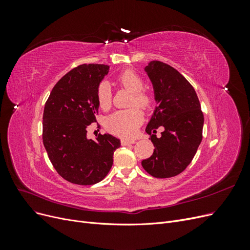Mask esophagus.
<instances>
[{
    "label": "esophagus",
    "instance_id": "34e87169",
    "mask_svg": "<svg viewBox=\"0 0 250 250\" xmlns=\"http://www.w3.org/2000/svg\"><path fill=\"white\" fill-rule=\"evenodd\" d=\"M121 143H122L123 146H127V145H130V144H134L135 140H132V139H122Z\"/></svg>",
    "mask_w": 250,
    "mask_h": 250
}]
</instances>
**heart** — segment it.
Masks as SVG:
<instances>
[{"label": "heart", "mask_w": 250, "mask_h": 250, "mask_svg": "<svg viewBox=\"0 0 250 250\" xmlns=\"http://www.w3.org/2000/svg\"><path fill=\"white\" fill-rule=\"evenodd\" d=\"M118 82L127 89L133 93L131 105H139L142 108H149L151 105V98L148 94L143 92L144 81L138 73L132 70H125L121 73ZM97 100L100 107L106 109L111 104V89L109 83L101 82L97 88ZM143 122V115L139 108H131L125 110H117L105 121L106 128L116 134L122 137H131L138 130V127Z\"/></svg>", "instance_id": "obj_1"}]
</instances>
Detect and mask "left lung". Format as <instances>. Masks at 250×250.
<instances>
[{"mask_svg":"<svg viewBox=\"0 0 250 250\" xmlns=\"http://www.w3.org/2000/svg\"><path fill=\"white\" fill-rule=\"evenodd\" d=\"M145 72L152 83L157 106L146 127L155 148L142 166L153 177H173L190 165L197 152L203 113L194 87L177 70L153 60ZM158 126L164 128L161 138L155 134Z\"/></svg>","mask_w":250,"mask_h":250,"instance_id":"1","label":"left lung"}]
</instances>
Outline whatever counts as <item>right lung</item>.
<instances>
[{
  "label": "right lung",
  "mask_w": 250,
  "mask_h": 250,
  "mask_svg": "<svg viewBox=\"0 0 250 250\" xmlns=\"http://www.w3.org/2000/svg\"><path fill=\"white\" fill-rule=\"evenodd\" d=\"M106 64H81L60 79L44 105L42 142L53 167L65 180L90 186L109 172L120 140L109 133L96 140L86 128L96 122L97 88L106 76Z\"/></svg>",
  "instance_id": "add662e5"
}]
</instances>
